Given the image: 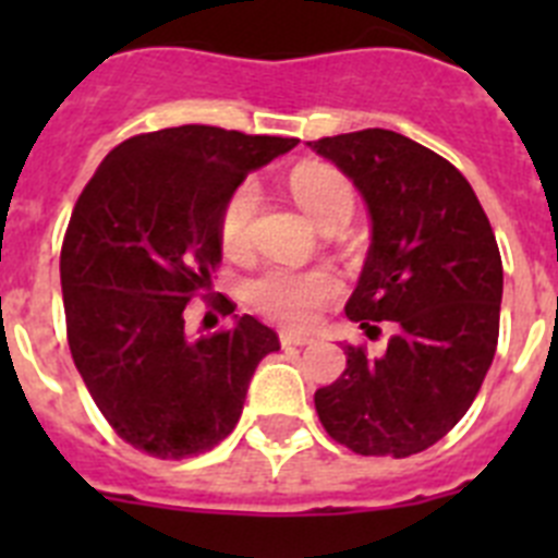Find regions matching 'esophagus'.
<instances>
[{
    "label": "esophagus",
    "instance_id": "esophagus-1",
    "mask_svg": "<svg viewBox=\"0 0 558 558\" xmlns=\"http://www.w3.org/2000/svg\"><path fill=\"white\" fill-rule=\"evenodd\" d=\"M279 343H282V347H307V343H313V335L290 332V329H284V332H279Z\"/></svg>",
    "mask_w": 558,
    "mask_h": 558
}]
</instances>
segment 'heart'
Instances as JSON below:
<instances>
[{
  "mask_svg": "<svg viewBox=\"0 0 558 558\" xmlns=\"http://www.w3.org/2000/svg\"><path fill=\"white\" fill-rule=\"evenodd\" d=\"M290 192L318 226L338 215H352L354 195L338 170L324 165H302L290 175ZM259 209L256 181L236 184L220 215V243L229 254H243L251 243V226ZM340 295V279L324 268H284L270 265L248 282V302L268 318L288 327H304L324 304Z\"/></svg>",
  "mask_w": 558,
  "mask_h": 558,
  "instance_id": "b5f03b06",
  "label": "heart"
}]
</instances>
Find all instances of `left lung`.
Returning <instances> with one entry per match:
<instances>
[{
  "label": "left lung",
  "mask_w": 558,
  "mask_h": 558,
  "mask_svg": "<svg viewBox=\"0 0 558 558\" xmlns=\"http://www.w3.org/2000/svg\"><path fill=\"white\" fill-rule=\"evenodd\" d=\"M363 195L372 245L347 315L393 335L379 357L347 347V368L315 391L324 430L357 456L408 458L445 438L483 386L497 349L502 263L470 181L402 133L307 142Z\"/></svg>",
  "instance_id": "1"
}]
</instances>
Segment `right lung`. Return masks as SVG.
Returning a JSON list of instances; mask_svg holds the SVG:
<instances>
[{
	"label": "right lung",
	"mask_w": 558,
	"mask_h": 558,
	"mask_svg": "<svg viewBox=\"0 0 558 558\" xmlns=\"http://www.w3.org/2000/svg\"><path fill=\"white\" fill-rule=\"evenodd\" d=\"M295 145L211 125L140 133L108 153L77 198L61 248L69 349L108 425L147 456L218 447L259 360L279 349L254 315L192 338L184 307L220 265L231 192Z\"/></svg>",
	"instance_id": "right-lung-1"
}]
</instances>
